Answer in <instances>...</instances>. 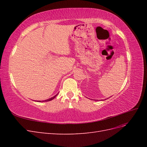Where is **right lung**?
Segmentation results:
<instances>
[{"instance_id": "1", "label": "right lung", "mask_w": 147, "mask_h": 147, "mask_svg": "<svg viewBox=\"0 0 147 147\" xmlns=\"http://www.w3.org/2000/svg\"><path fill=\"white\" fill-rule=\"evenodd\" d=\"M58 94V93H57V94H56L55 96H53V97H51V98H50V99H47V100H42V101H41V100H38V101H37V102H48V101H50V100H53V99H55V97L57 96V95Z\"/></svg>"}]
</instances>
